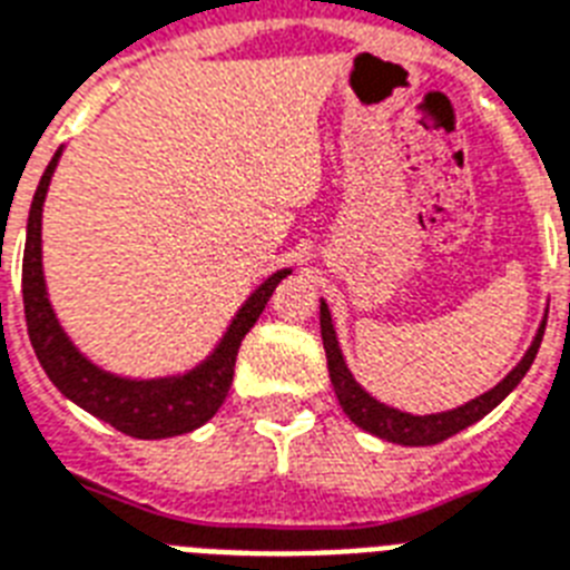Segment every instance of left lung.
Wrapping results in <instances>:
<instances>
[{"label":"left lung","mask_w":570,"mask_h":570,"mask_svg":"<svg viewBox=\"0 0 570 570\" xmlns=\"http://www.w3.org/2000/svg\"><path fill=\"white\" fill-rule=\"evenodd\" d=\"M321 335H323V350H326V364H330V380L332 389L338 394L341 409L347 412V417L356 426L367 430L376 439L394 441V444H406V448H426V444H439V441H448L450 435H456L465 426L476 423L480 417L491 412V409L498 406L500 400L507 397L509 391L515 389L518 382L523 380V373L530 371L532 358L539 353L541 335H544V323H541L539 335L532 341V347L527 350V356L518 362V367L509 373L507 380L498 382L494 389L485 391L482 397L471 400L465 406L453 409V412H441V414H406L397 412V409L385 406V403H376L371 394H364L358 389V382L353 380V373L347 371V364H344V356H341L338 350V338H335V330H332V317L326 303L321 299Z\"/></svg>","instance_id":"obj_1"}]
</instances>
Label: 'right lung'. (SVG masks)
<instances>
[{"instance_id": "right-lung-1", "label": "right lung", "mask_w": 570, "mask_h": 570, "mask_svg": "<svg viewBox=\"0 0 570 570\" xmlns=\"http://www.w3.org/2000/svg\"><path fill=\"white\" fill-rule=\"evenodd\" d=\"M58 156L61 153H55V158L49 161L38 194H35V203H31L29 235H26V253H22V308H26V326H29V338L38 353V362L43 364V371L63 397H70L85 412L111 423L114 430L126 432L131 439H173L181 432L197 430L223 406V400L229 394L232 376H235L240 341L253 330V323L264 312L276 285L291 271L273 273L271 279L264 282L262 288L247 299V306L240 308L238 317L232 321L229 332L223 335L214 356L206 364H199L197 371H190L188 376L131 382L102 373L67 341L55 321L47 299V285H43L40 212H43V199H47Z\"/></svg>"}]
</instances>
